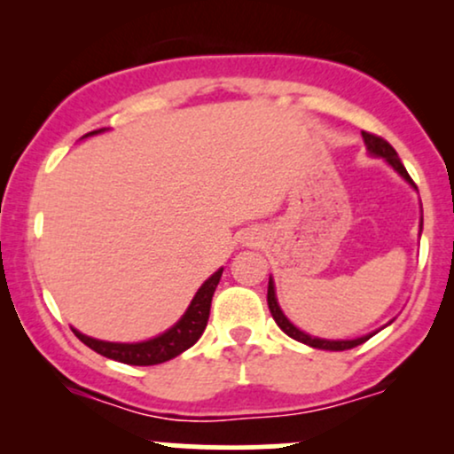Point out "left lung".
<instances>
[{
    "label": "left lung",
    "instance_id": "1",
    "mask_svg": "<svg viewBox=\"0 0 454 454\" xmlns=\"http://www.w3.org/2000/svg\"><path fill=\"white\" fill-rule=\"evenodd\" d=\"M363 138H364V145H367V149L372 151L373 155H380V158H384L388 161L390 166H393L397 173L403 176L408 184H411L416 187L414 181H411V176L408 175V170H405V166L401 164L397 151L393 149V145L388 143V140H384L382 137H378V134H372V132H363ZM267 303H269V309H270V316H273V320L278 322V326L281 331L286 333L288 337H293V340L301 341V343H307V346L311 348H317V350H333V352H341V350H350V348H356L361 346L369 340L372 335H364V337H358V340H350V341H331V340H317V337H311L307 335V333L299 331L293 322L288 320V317L284 316V311L279 309L278 305V299H275V288H273V279H269V293H267Z\"/></svg>",
    "mask_w": 454,
    "mask_h": 454
}]
</instances>
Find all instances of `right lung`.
<instances>
[{
  "label": "right lung",
  "mask_w": 454,
  "mask_h": 454,
  "mask_svg": "<svg viewBox=\"0 0 454 454\" xmlns=\"http://www.w3.org/2000/svg\"><path fill=\"white\" fill-rule=\"evenodd\" d=\"M96 134V132H90ZM222 270L213 273L205 284L200 286L192 305L187 307L185 316L181 317L179 322L173 328L164 333V335L155 337V340L143 341V343H111V341H100L91 340V337L82 335V333L74 331V335L81 340L85 346H90L91 350H96L102 356L113 358V361L126 363V364H138V367H145V364H158L166 363L170 358L179 356L181 352H185L187 348H192L194 343L200 340V335L205 333L207 320H209L211 311V299L213 293H215L217 284L222 279Z\"/></svg>",
  "instance_id": "right-lung-1"
}]
</instances>
